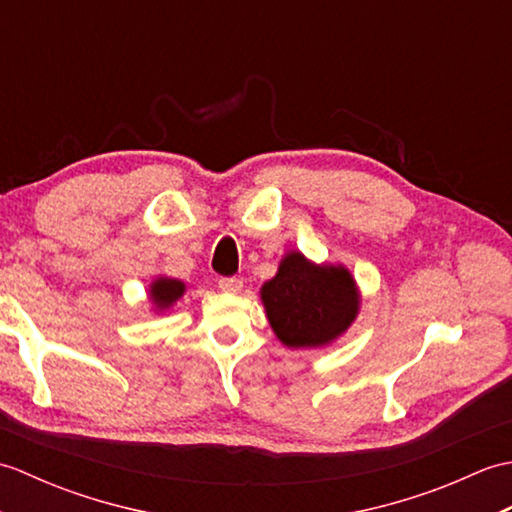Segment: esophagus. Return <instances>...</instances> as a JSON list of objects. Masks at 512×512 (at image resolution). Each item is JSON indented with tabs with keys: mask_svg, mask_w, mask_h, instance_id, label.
Instances as JSON below:
<instances>
[{
	"mask_svg": "<svg viewBox=\"0 0 512 512\" xmlns=\"http://www.w3.org/2000/svg\"><path fill=\"white\" fill-rule=\"evenodd\" d=\"M217 288L224 290V292H233V295H235V292L244 288V281L239 277H222L220 281H217Z\"/></svg>",
	"mask_w": 512,
	"mask_h": 512,
	"instance_id": "34e87169",
	"label": "esophagus"
}]
</instances>
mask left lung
Masks as SVG:
<instances>
[{
	"mask_svg": "<svg viewBox=\"0 0 512 512\" xmlns=\"http://www.w3.org/2000/svg\"><path fill=\"white\" fill-rule=\"evenodd\" d=\"M268 321L288 347H317L350 328L358 292L343 266H314L301 253L286 255L262 288Z\"/></svg>",
	"mask_w": 512,
	"mask_h": 512,
	"instance_id": "1",
	"label": "left lung"
}]
</instances>
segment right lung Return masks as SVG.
I'll return each instance as SVG.
<instances>
[{"mask_svg":"<svg viewBox=\"0 0 512 512\" xmlns=\"http://www.w3.org/2000/svg\"><path fill=\"white\" fill-rule=\"evenodd\" d=\"M184 292V284L178 279H167L160 277L151 284V299H154L160 310L173 306V301H178Z\"/></svg>","mask_w":512,"mask_h":512,"instance_id":"1","label":"right lung"}]
</instances>
